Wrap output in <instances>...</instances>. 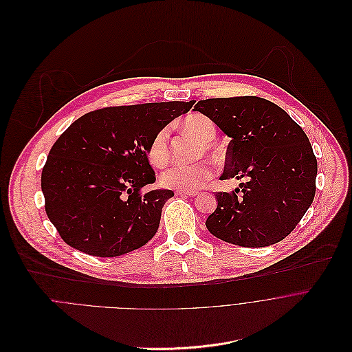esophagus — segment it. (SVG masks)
I'll return each mask as SVG.
<instances>
[{
    "label": "esophagus",
    "instance_id": "obj_1",
    "mask_svg": "<svg viewBox=\"0 0 352 352\" xmlns=\"http://www.w3.org/2000/svg\"><path fill=\"white\" fill-rule=\"evenodd\" d=\"M179 195H186V197H195L198 195V191H191V190H177Z\"/></svg>",
    "mask_w": 352,
    "mask_h": 352
}]
</instances>
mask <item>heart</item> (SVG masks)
I'll return each mask as SVG.
<instances>
[{"label":"heart","mask_w":352,"mask_h":352,"mask_svg":"<svg viewBox=\"0 0 352 352\" xmlns=\"http://www.w3.org/2000/svg\"><path fill=\"white\" fill-rule=\"evenodd\" d=\"M184 127L190 131L201 147L197 151V158L208 155L210 158H218V150L210 144L217 137L215 123L202 115H191L184 120ZM147 157L151 165L164 168L169 162V138L168 129L162 127L158 130L147 148ZM214 176V169L208 161H199L191 165H173L161 175L162 186L176 190H197L205 186Z\"/></svg>","instance_id":"b5f03b06"}]
</instances>
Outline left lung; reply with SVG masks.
<instances>
[{"instance_id":"obj_1","label":"left lung","mask_w":352,"mask_h":352,"mask_svg":"<svg viewBox=\"0 0 352 352\" xmlns=\"http://www.w3.org/2000/svg\"><path fill=\"white\" fill-rule=\"evenodd\" d=\"M194 111L232 138L221 179H244L233 192H217L218 206L206 229L241 247L282 241L316 191L318 162L305 131L286 111L254 96L201 100Z\"/></svg>"}]
</instances>
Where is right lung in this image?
Returning <instances> with one entry per match:
<instances>
[{"mask_svg":"<svg viewBox=\"0 0 352 352\" xmlns=\"http://www.w3.org/2000/svg\"><path fill=\"white\" fill-rule=\"evenodd\" d=\"M194 101L107 107L70 124L41 172L45 212L60 239L93 256H119L157 233L172 190L155 182L147 148L154 134Z\"/></svg>","mask_w":352,"mask_h":352,"instance_id":"1","label":"right lung"}]
</instances>
